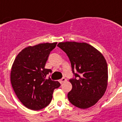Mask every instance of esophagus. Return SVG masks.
I'll use <instances>...</instances> for the list:
<instances>
[{
    "mask_svg": "<svg viewBox=\"0 0 122 122\" xmlns=\"http://www.w3.org/2000/svg\"><path fill=\"white\" fill-rule=\"evenodd\" d=\"M67 80V79L65 78V77H63V78H62L61 79H60V80H59V81H60V83L62 84V83H63V82H65V81Z\"/></svg>",
    "mask_w": 122,
    "mask_h": 122,
    "instance_id": "1",
    "label": "esophagus"
}]
</instances>
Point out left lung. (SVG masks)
I'll use <instances>...</instances> for the list:
<instances>
[{
  "instance_id": "1",
  "label": "left lung",
  "mask_w": 122,
  "mask_h": 122,
  "mask_svg": "<svg viewBox=\"0 0 122 122\" xmlns=\"http://www.w3.org/2000/svg\"><path fill=\"white\" fill-rule=\"evenodd\" d=\"M57 46L69 58L74 76L69 80L72 88L67 95L68 100L83 109L94 105L107 86L108 67L104 57L86 43L60 42Z\"/></svg>"
}]
</instances>
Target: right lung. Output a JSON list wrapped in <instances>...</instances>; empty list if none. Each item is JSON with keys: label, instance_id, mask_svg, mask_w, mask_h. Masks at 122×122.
I'll list each match as a JSON object with an SVG mask.
<instances>
[{"label": "right lung", "instance_id": "add662e5", "mask_svg": "<svg viewBox=\"0 0 122 122\" xmlns=\"http://www.w3.org/2000/svg\"><path fill=\"white\" fill-rule=\"evenodd\" d=\"M57 44L45 43L26 47L14 60L11 83L19 100L29 109L45 108L52 100L54 89L60 86L58 81L47 78L52 70L45 68L49 54Z\"/></svg>", "mask_w": 122, "mask_h": 122}]
</instances>
